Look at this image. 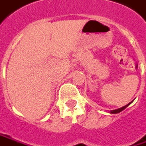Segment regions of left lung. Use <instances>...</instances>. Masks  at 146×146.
I'll list each match as a JSON object with an SVG mask.
<instances>
[{
    "instance_id": "left-lung-1",
    "label": "left lung",
    "mask_w": 146,
    "mask_h": 146,
    "mask_svg": "<svg viewBox=\"0 0 146 146\" xmlns=\"http://www.w3.org/2000/svg\"><path fill=\"white\" fill-rule=\"evenodd\" d=\"M133 101V100H132ZM131 101V102H132ZM131 102H130L129 104H127V105H125V106H123V107H122V108H120V109H117V110H111L110 111V113H119V112H121V111H123V110H125L128 105H130V104H131Z\"/></svg>"
}]
</instances>
